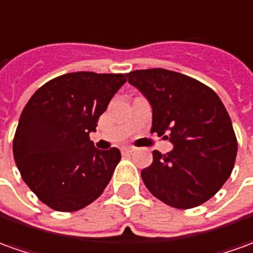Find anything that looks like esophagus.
Returning <instances> with one entry per match:
<instances>
[{"label": "esophagus", "mask_w": 253, "mask_h": 253, "mask_svg": "<svg viewBox=\"0 0 253 253\" xmlns=\"http://www.w3.org/2000/svg\"><path fill=\"white\" fill-rule=\"evenodd\" d=\"M122 152L123 154H131V152H134V148L133 147H125V148H122Z\"/></svg>", "instance_id": "obj_1"}]
</instances>
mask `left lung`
Masks as SVG:
<instances>
[{
	"label": "left lung",
	"instance_id": "8db88e82",
	"mask_svg": "<svg viewBox=\"0 0 253 253\" xmlns=\"http://www.w3.org/2000/svg\"><path fill=\"white\" fill-rule=\"evenodd\" d=\"M152 105L151 133L165 135L174 148L154 151L141 171L149 192L177 209L202 205L233 171L238 149L233 123L221 99L204 83L166 69L126 75Z\"/></svg>",
	"mask_w": 253,
	"mask_h": 253
}]
</instances>
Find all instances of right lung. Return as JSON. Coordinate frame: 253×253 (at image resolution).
Masks as SVG:
<instances>
[{
  "mask_svg": "<svg viewBox=\"0 0 253 253\" xmlns=\"http://www.w3.org/2000/svg\"><path fill=\"white\" fill-rule=\"evenodd\" d=\"M125 83L122 73H66L41 85L26 104L13 158L23 181L51 209L80 211L111 181L120 151L97 149L90 133Z\"/></svg>",
  "mask_w": 253,
  "mask_h": 253,
  "instance_id": "1",
  "label": "right lung"
}]
</instances>
